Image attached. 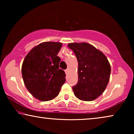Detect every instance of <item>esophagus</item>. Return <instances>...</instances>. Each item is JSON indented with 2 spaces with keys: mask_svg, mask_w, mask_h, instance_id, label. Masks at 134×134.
Segmentation results:
<instances>
[{
  "mask_svg": "<svg viewBox=\"0 0 134 134\" xmlns=\"http://www.w3.org/2000/svg\"><path fill=\"white\" fill-rule=\"evenodd\" d=\"M65 71V73H66V74H68V69H66V70Z\"/></svg>",
  "mask_w": 134,
  "mask_h": 134,
  "instance_id": "esophagus-1",
  "label": "esophagus"
}]
</instances>
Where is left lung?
<instances>
[{
  "mask_svg": "<svg viewBox=\"0 0 134 134\" xmlns=\"http://www.w3.org/2000/svg\"><path fill=\"white\" fill-rule=\"evenodd\" d=\"M78 62V82L72 87L77 98L85 101L96 99L105 90L111 68L102 52L87 43H69Z\"/></svg>",
  "mask_w": 134,
  "mask_h": 134,
  "instance_id": "left-lung-1",
  "label": "left lung"
}]
</instances>
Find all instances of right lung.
<instances>
[{
    "label": "right lung",
    "instance_id": "right-lung-1",
    "mask_svg": "<svg viewBox=\"0 0 134 134\" xmlns=\"http://www.w3.org/2000/svg\"><path fill=\"white\" fill-rule=\"evenodd\" d=\"M62 44L44 42L28 53L22 65L24 82L34 97L41 101L52 100L59 94L66 81L65 72L59 68L57 56Z\"/></svg>",
    "mask_w": 134,
    "mask_h": 134
}]
</instances>
